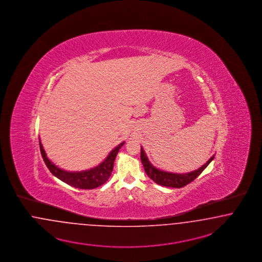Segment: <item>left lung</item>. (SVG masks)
Segmentation results:
<instances>
[{
	"label": "left lung",
	"instance_id": "obj_1",
	"mask_svg": "<svg viewBox=\"0 0 262 262\" xmlns=\"http://www.w3.org/2000/svg\"><path fill=\"white\" fill-rule=\"evenodd\" d=\"M140 159L142 164L144 166V170L149 178L161 185L163 187H170V188H183L186 185L190 184V182L194 180L196 177H199L208 166V164L211 163L214 159V156L208 160L206 163H204L200 168L194 170V171L189 172L186 174H178V173H172V172L163 171L158 168H156L152 163L149 162L146 154H145L143 148L141 147V153H140Z\"/></svg>",
	"mask_w": 262,
	"mask_h": 262
}]
</instances>
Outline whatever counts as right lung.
Listing matches in <instances>:
<instances>
[{
    "label": "right lung",
    "mask_w": 262,
    "mask_h": 262,
    "mask_svg": "<svg viewBox=\"0 0 262 262\" xmlns=\"http://www.w3.org/2000/svg\"><path fill=\"white\" fill-rule=\"evenodd\" d=\"M124 144L125 142H122L118 145L117 147H115L109 153L107 158L98 166L85 171L79 172L66 171L59 168L46 157V151L40 141H39V148H40V153L46 166L58 179L63 181L68 185L74 188H78L82 190H93L101 186L102 184H104L106 181L108 180L109 177L111 176V172L113 170L115 158L117 156L119 150Z\"/></svg>",
    "instance_id": "obj_1"
}]
</instances>
